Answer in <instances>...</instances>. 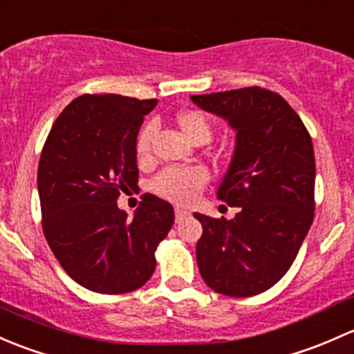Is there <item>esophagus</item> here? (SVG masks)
Listing matches in <instances>:
<instances>
[{
    "label": "esophagus",
    "mask_w": 354,
    "mask_h": 354,
    "mask_svg": "<svg viewBox=\"0 0 354 354\" xmlns=\"http://www.w3.org/2000/svg\"><path fill=\"white\" fill-rule=\"evenodd\" d=\"M189 211L187 209H182V207H176V221L178 223V221H182V220H185V218L189 216Z\"/></svg>",
    "instance_id": "esophagus-1"
}]
</instances>
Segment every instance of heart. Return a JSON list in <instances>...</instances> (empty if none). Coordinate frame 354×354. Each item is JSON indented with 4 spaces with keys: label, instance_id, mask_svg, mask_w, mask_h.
<instances>
[{
    "label": "heart",
    "instance_id": "b5f03b06",
    "mask_svg": "<svg viewBox=\"0 0 354 354\" xmlns=\"http://www.w3.org/2000/svg\"><path fill=\"white\" fill-rule=\"evenodd\" d=\"M177 124L182 133L192 143H207L213 136V126L209 119L199 111H182L177 115ZM156 133L155 124H147L138 134L136 153L140 158H147L150 155L151 141ZM207 172L201 167H189V169H167L160 174L153 182V189L160 196L172 199L177 203H189L199 194V191L206 185Z\"/></svg>",
    "mask_w": 354,
    "mask_h": 354
}]
</instances>
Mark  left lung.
<instances>
[{
    "instance_id": "8db88e82",
    "label": "left lung",
    "mask_w": 354,
    "mask_h": 354,
    "mask_svg": "<svg viewBox=\"0 0 354 354\" xmlns=\"http://www.w3.org/2000/svg\"><path fill=\"white\" fill-rule=\"evenodd\" d=\"M235 133L216 198L239 209L232 220L194 213L199 272L211 290L252 297L279 281L313 221L315 158L308 131L278 93L259 86L191 95Z\"/></svg>"
}]
</instances>
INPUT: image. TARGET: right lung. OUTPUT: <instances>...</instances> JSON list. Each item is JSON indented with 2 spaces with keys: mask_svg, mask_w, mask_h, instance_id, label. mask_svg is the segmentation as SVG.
<instances>
[{
  "mask_svg": "<svg viewBox=\"0 0 354 354\" xmlns=\"http://www.w3.org/2000/svg\"><path fill=\"white\" fill-rule=\"evenodd\" d=\"M156 100L83 95L54 122L39 162L37 189L47 243L64 271L95 293L143 286L155 250L174 225L172 204L145 194L133 218L118 206L136 189V141Z\"/></svg>",
  "mask_w": 354,
  "mask_h": 354,
  "instance_id": "right-lung-1",
  "label": "right lung"
}]
</instances>
